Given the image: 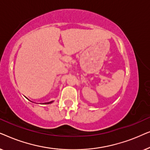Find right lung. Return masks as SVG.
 Wrapping results in <instances>:
<instances>
[{
  "label": "right lung",
  "mask_w": 150,
  "mask_h": 150,
  "mask_svg": "<svg viewBox=\"0 0 150 150\" xmlns=\"http://www.w3.org/2000/svg\"><path fill=\"white\" fill-rule=\"evenodd\" d=\"M53 101H51V102H46V103H44L45 104H50V103H52V102Z\"/></svg>",
  "instance_id": "obj_1"
}]
</instances>
